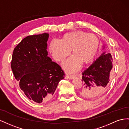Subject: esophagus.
Returning <instances> with one entry per match:
<instances>
[{"mask_svg":"<svg viewBox=\"0 0 129 129\" xmlns=\"http://www.w3.org/2000/svg\"><path fill=\"white\" fill-rule=\"evenodd\" d=\"M74 78H75V77L73 76H66L65 77V78L67 79H72Z\"/></svg>","mask_w":129,"mask_h":129,"instance_id":"34e87169","label":"esophagus"}]
</instances>
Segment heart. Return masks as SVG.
<instances>
[{"instance_id":"obj_1","label":"heart","mask_w":129,"mask_h":129,"mask_svg":"<svg viewBox=\"0 0 129 129\" xmlns=\"http://www.w3.org/2000/svg\"><path fill=\"white\" fill-rule=\"evenodd\" d=\"M99 40L93 35L81 31L68 32L61 39H53L50 44V50L54 59L62 62L71 53L73 54L62 64L68 73L77 71L82 66L90 63L97 54Z\"/></svg>"}]
</instances>
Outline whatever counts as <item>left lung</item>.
<instances>
[{
  "label": "left lung",
  "mask_w": 129,
  "mask_h": 129,
  "mask_svg": "<svg viewBox=\"0 0 129 129\" xmlns=\"http://www.w3.org/2000/svg\"><path fill=\"white\" fill-rule=\"evenodd\" d=\"M112 60L111 54L104 52L82 73L84 86L80 92L82 96L95 98L104 93L109 86Z\"/></svg>",
  "instance_id": "8db88e82"
}]
</instances>
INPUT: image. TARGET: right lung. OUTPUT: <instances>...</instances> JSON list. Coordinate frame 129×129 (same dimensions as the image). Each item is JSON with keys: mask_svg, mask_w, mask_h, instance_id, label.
<instances>
[{"mask_svg": "<svg viewBox=\"0 0 129 129\" xmlns=\"http://www.w3.org/2000/svg\"><path fill=\"white\" fill-rule=\"evenodd\" d=\"M49 35L28 36L16 46L11 67L19 87L30 100L38 103L49 101L65 73L47 56Z\"/></svg>", "mask_w": 129, "mask_h": 129, "instance_id": "obj_1", "label": "right lung"}]
</instances>
